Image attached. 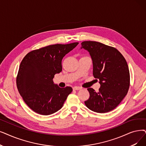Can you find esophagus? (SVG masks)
<instances>
[{"mask_svg": "<svg viewBox=\"0 0 146 146\" xmlns=\"http://www.w3.org/2000/svg\"><path fill=\"white\" fill-rule=\"evenodd\" d=\"M73 90L74 91H76V90H80V88L79 86H74L73 88Z\"/></svg>", "mask_w": 146, "mask_h": 146, "instance_id": "esophagus-1", "label": "esophagus"}]
</instances>
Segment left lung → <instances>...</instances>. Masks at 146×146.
I'll return each instance as SVG.
<instances>
[{
  "label": "left lung",
  "mask_w": 146,
  "mask_h": 146,
  "mask_svg": "<svg viewBox=\"0 0 146 146\" xmlns=\"http://www.w3.org/2000/svg\"><path fill=\"white\" fill-rule=\"evenodd\" d=\"M81 48L90 52L93 63V76L100 80L96 92L88 88L90 97L85 101L89 109L106 113L115 109L127 94L130 74L126 60L115 48L95 41H84Z\"/></svg>",
  "instance_id": "1"
}]
</instances>
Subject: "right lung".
Returning a JSON list of instances; mask_svg holds the SVG:
<instances>
[{"label": "right lung", "instance_id": "right-lung-1", "mask_svg": "<svg viewBox=\"0 0 146 146\" xmlns=\"http://www.w3.org/2000/svg\"><path fill=\"white\" fill-rule=\"evenodd\" d=\"M78 43L49 45L31 50L23 59L17 86L24 102L35 112L49 115L62 108L73 89L60 88L52 79L55 74L62 71L63 57Z\"/></svg>", "mask_w": 146, "mask_h": 146}]
</instances>
